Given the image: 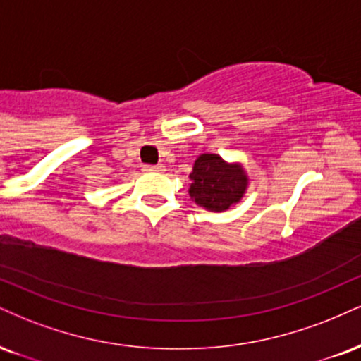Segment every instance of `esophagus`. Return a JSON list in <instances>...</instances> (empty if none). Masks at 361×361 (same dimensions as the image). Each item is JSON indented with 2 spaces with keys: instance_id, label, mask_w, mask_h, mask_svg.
Wrapping results in <instances>:
<instances>
[{
  "instance_id": "esophagus-1",
  "label": "esophagus",
  "mask_w": 361,
  "mask_h": 361,
  "mask_svg": "<svg viewBox=\"0 0 361 361\" xmlns=\"http://www.w3.org/2000/svg\"><path fill=\"white\" fill-rule=\"evenodd\" d=\"M142 171H146V173H163L164 166H163V164H145V166H142Z\"/></svg>"
}]
</instances>
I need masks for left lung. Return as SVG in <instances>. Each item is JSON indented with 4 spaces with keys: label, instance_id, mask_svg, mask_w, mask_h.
Masks as SVG:
<instances>
[{
    "label": "left lung",
    "instance_id": "1",
    "mask_svg": "<svg viewBox=\"0 0 361 361\" xmlns=\"http://www.w3.org/2000/svg\"><path fill=\"white\" fill-rule=\"evenodd\" d=\"M190 197L214 212H224L242 198L247 186L244 169L227 164L216 154H202L195 161Z\"/></svg>",
    "mask_w": 361,
    "mask_h": 361
}]
</instances>
